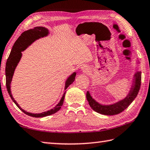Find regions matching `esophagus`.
<instances>
[{
  "instance_id": "obj_1",
  "label": "esophagus",
  "mask_w": 150,
  "mask_h": 150,
  "mask_svg": "<svg viewBox=\"0 0 150 150\" xmlns=\"http://www.w3.org/2000/svg\"><path fill=\"white\" fill-rule=\"evenodd\" d=\"M81 68H82V70L83 71V72H86L88 70V68L86 67V66H82V67H81Z\"/></svg>"
}]
</instances>
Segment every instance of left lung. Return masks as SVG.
Wrapping results in <instances>:
<instances>
[{
    "label": "left lung",
    "instance_id": "1",
    "mask_svg": "<svg viewBox=\"0 0 150 150\" xmlns=\"http://www.w3.org/2000/svg\"><path fill=\"white\" fill-rule=\"evenodd\" d=\"M132 84L128 95L119 101L110 105H103L98 103L91 96L89 91L86 93V98L89 105L93 111L105 115H115L119 114L127 108L134 100L139 92L141 85V72L136 71L134 74Z\"/></svg>",
    "mask_w": 150,
    "mask_h": 150
}]
</instances>
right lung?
I'll list each match as a JSON object with an SVG mask.
<instances>
[{
	"mask_svg": "<svg viewBox=\"0 0 150 150\" xmlns=\"http://www.w3.org/2000/svg\"><path fill=\"white\" fill-rule=\"evenodd\" d=\"M49 34V31L48 29L45 27H35L33 29H30L27 31L23 32L21 35L18 38V39L14 44L12 47V49L10 52L8 59H7V62L6 64V68H5V73H6V86L7 88V91L9 93V96L11 98L12 100L14 102V103L16 105V106L19 108L21 111H23L25 114L29 115V116L33 117H47L49 115H51L59 111L61 108L64 99V96L66 91L63 94L62 97L60 99L59 103H58L56 106L53 107V109H51L49 111L43 112L41 113H31L28 111H25V110L21 108L20 106L18 105L13 98L12 95L11 90H10V83H11L13 75H14V71L17 65L19 63L20 60L22 58V52L24 51L28 47L32 44L34 41H36L37 39H39L44 37H47ZM76 75V73L73 72L69 77H68L65 82L64 90H66L68 88L71 83H72L75 80V77Z\"/></svg>",
	"mask_w": 150,
	"mask_h": 150,
	"instance_id": "1",
	"label": "right lung"
}]
</instances>
